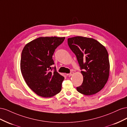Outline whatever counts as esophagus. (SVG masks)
<instances>
[{"label":"esophagus","mask_w":127,"mask_h":127,"mask_svg":"<svg viewBox=\"0 0 127 127\" xmlns=\"http://www.w3.org/2000/svg\"><path fill=\"white\" fill-rule=\"evenodd\" d=\"M73 74H74V72H73V71H71V72L69 73V74H68V76H69V77H70V76H71Z\"/></svg>","instance_id":"obj_1"}]
</instances>
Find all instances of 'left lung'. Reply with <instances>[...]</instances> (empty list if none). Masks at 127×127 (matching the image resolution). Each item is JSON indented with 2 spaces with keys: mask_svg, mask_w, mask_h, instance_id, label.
Instances as JSON below:
<instances>
[{
  "mask_svg": "<svg viewBox=\"0 0 127 127\" xmlns=\"http://www.w3.org/2000/svg\"><path fill=\"white\" fill-rule=\"evenodd\" d=\"M68 44L75 53L83 76V82L77 90L85 95L100 91L110 73L108 53L104 46L92 38L75 36L68 39Z\"/></svg>",
  "mask_w": 127,
  "mask_h": 127,
  "instance_id": "obj_1",
  "label": "left lung"
}]
</instances>
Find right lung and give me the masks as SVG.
Returning <instances> with one entry per match:
<instances>
[{"mask_svg": "<svg viewBox=\"0 0 127 127\" xmlns=\"http://www.w3.org/2000/svg\"><path fill=\"white\" fill-rule=\"evenodd\" d=\"M64 37H40L26 44L23 49L21 70L28 86L37 95L51 97L61 90L64 77L54 64L52 56ZM54 68L53 71L52 69Z\"/></svg>", "mask_w": 127, "mask_h": 127, "instance_id": "right-lung-1", "label": "right lung"}]
</instances>
